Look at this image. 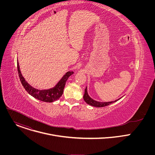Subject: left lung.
Returning a JSON list of instances; mask_svg holds the SVG:
<instances>
[{"label": "left lung", "instance_id": "8db88e82", "mask_svg": "<svg viewBox=\"0 0 155 155\" xmlns=\"http://www.w3.org/2000/svg\"><path fill=\"white\" fill-rule=\"evenodd\" d=\"M83 99H84V101L87 104H89L91 106H93V107H105V106H107L110 104H111L114 102H115L117 101H118V100H120L121 98L117 99V100H115L114 101H111V102H98V101H94V99H91L89 95H88L87 94V87H86L85 90H84V96H83Z\"/></svg>", "mask_w": 155, "mask_h": 155}]
</instances>
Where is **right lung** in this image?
<instances>
[{
  "label": "right lung",
  "mask_w": 155,
  "mask_h": 155,
  "mask_svg": "<svg viewBox=\"0 0 155 155\" xmlns=\"http://www.w3.org/2000/svg\"><path fill=\"white\" fill-rule=\"evenodd\" d=\"M17 68L20 81L26 91L35 99L46 102H53L58 100L62 95L66 81L71 75L74 74V72L69 71L62 77L54 87L48 90H40L31 86L25 80L21 73L18 61H17Z\"/></svg>",
  "instance_id": "add662e5"
}]
</instances>
